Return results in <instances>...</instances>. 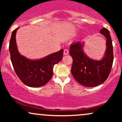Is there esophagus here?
Returning a JSON list of instances; mask_svg holds the SVG:
<instances>
[{
    "instance_id": "esophagus-1",
    "label": "esophagus",
    "mask_w": 122,
    "mask_h": 122,
    "mask_svg": "<svg viewBox=\"0 0 122 122\" xmlns=\"http://www.w3.org/2000/svg\"><path fill=\"white\" fill-rule=\"evenodd\" d=\"M68 53H69V51H68V50L65 49L64 50V55H68Z\"/></svg>"
}]
</instances>
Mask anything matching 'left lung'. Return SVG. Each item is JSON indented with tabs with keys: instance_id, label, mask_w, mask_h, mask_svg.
Masks as SVG:
<instances>
[{
	"instance_id": "obj_1",
	"label": "left lung",
	"mask_w": 122,
	"mask_h": 122,
	"mask_svg": "<svg viewBox=\"0 0 122 122\" xmlns=\"http://www.w3.org/2000/svg\"><path fill=\"white\" fill-rule=\"evenodd\" d=\"M100 33L106 38V49L101 60L92 59L84 51V42L77 41L70 46L73 58L71 73L75 79L85 86H96L103 83L110 75L114 60L113 46L110 31L103 28Z\"/></svg>"
}]
</instances>
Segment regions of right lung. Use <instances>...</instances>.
I'll list each match as a JSON object with an SVG mask.
<instances>
[{"instance_id":"obj_1","label":"right lung","mask_w":122,"mask_h":122,"mask_svg":"<svg viewBox=\"0 0 122 122\" xmlns=\"http://www.w3.org/2000/svg\"><path fill=\"white\" fill-rule=\"evenodd\" d=\"M18 29L16 28L12 31L9 44L11 61L15 72L19 79L27 86H43L51 79L54 65L62 60L64 50L51 53L40 59H29L18 51L16 42Z\"/></svg>"}]
</instances>
